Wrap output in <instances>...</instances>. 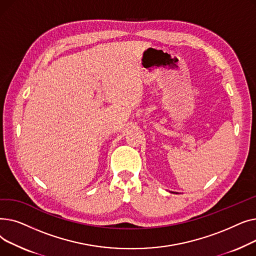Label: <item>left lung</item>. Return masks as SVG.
<instances>
[{"instance_id":"1","label":"left lung","mask_w":256,"mask_h":256,"mask_svg":"<svg viewBox=\"0 0 256 256\" xmlns=\"http://www.w3.org/2000/svg\"><path fill=\"white\" fill-rule=\"evenodd\" d=\"M172 193H173V192H172Z\"/></svg>"}]
</instances>
